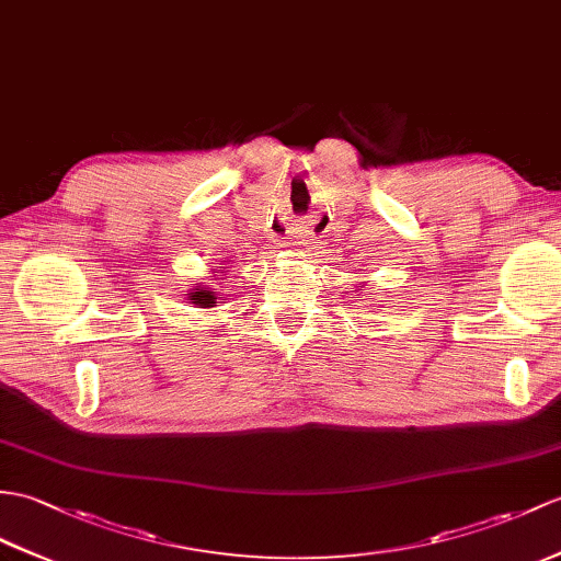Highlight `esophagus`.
<instances>
[{"instance_id": "1", "label": "esophagus", "mask_w": 561, "mask_h": 561, "mask_svg": "<svg viewBox=\"0 0 561 561\" xmlns=\"http://www.w3.org/2000/svg\"><path fill=\"white\" fill-rule=\"evenodd\" d=\"M306 245H308V233H304V231H294L291 237H286V249L301 251V249H306Z\"/></svg>"}]
</instances>
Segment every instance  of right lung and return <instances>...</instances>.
<instances>
[{"mask_svg":"<svg viewBox=\"0 0 561 561\" xmlns=\"http://www.w3.org/2000/svg\"><path fill=\"white\" fill-rule=\"evenodd\" d=\"M186 296L191 304L201 306V308H213L217 304V291L210 289V286H195V289H191V294H186Z\"/></svg>","mask_w":561,"mask_h":561,"instance_id":"1","label":"right lung"}]
</instances>
